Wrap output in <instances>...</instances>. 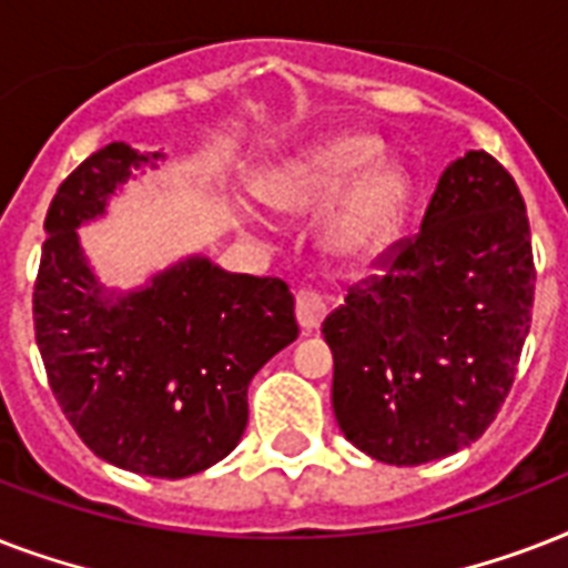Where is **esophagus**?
Masks as SVG:
<instances>
[{
    "instance_id": "obj_1",
    "label": "esophagus",
    "mask_w": 568,
    "mask_h": 568,
    "mask_svg": "<svg viewBox=\"0 0 568 568\" xmlns=\"http://www.w3.org/2000/svg\"><path fill=\"white\" fill-rule=\"evenodd\" d=\"M324 315H327V297L324 294L312 292V288L297 294V324L303 327V333L318 329Z\"/></svg>"
}]
</instances>
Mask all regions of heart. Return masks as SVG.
Masks as SVG:
<instances>
[{
  "label": "heart",
  "instance_id": "heart-1",
  "mask_svg": "<svg viewBox=\"0 0 568 568\" xmlns=\"http://www.w3.org/2000/svg\"><path fill=\"white\" fill-rule=\"evenodd\" d=\"M383 155L379 138L342 132L306 146L258 182V194L280 212H310L345 193L333 217V244L363 256L395 235L409 203V176L395 164H374Z\"/></svg>",
  "mask_w": 568,
  "mask_h": 568
}]
</instances>
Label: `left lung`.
<instances>
[{"label": "left lung", "mask_w": 568, "mask_h": 568, "mask_svg": "<svg viewBox=\"0 0 568 568\" xmlns=\"http://www.w3.org/2000/svg\"><path fill=\"white\" fill-rule=\"evenodd\" d=\"M379 267L321 327L333 413L363 454L422 466L484 436L528 338L537 271L510 173L484 150L450 162Z\"/></svg>", "instance_id": "obj_1"}]
</instances>
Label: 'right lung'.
I'll return each instance as SVG.
<instances>
[{"instance_id":"1","label":"right lung","mask_w":568,"mask_h":568,"mask_svg":"<svg viewBox=\"0 0 568 568\" xmlns=\"http://www.w3.org/2000/svg\"><path fill=\"white\" fill-rule=\"evenodd\" d=\"M162 159L114 141L61 182L43 221L34 338L79 439L111 466L176 480L239 445L250 379L301 329L283 280L230 274L205 256L132 292L100 283L75 230Z\"/></svg>"}]
</instances>
